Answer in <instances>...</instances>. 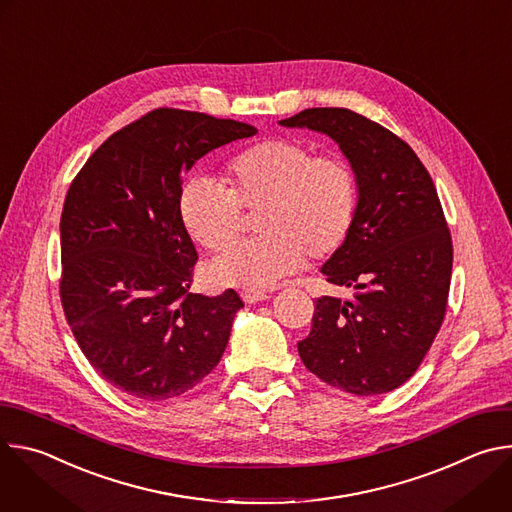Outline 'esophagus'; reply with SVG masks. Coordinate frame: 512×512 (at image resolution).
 Here are the masks:
<instances>
[{
	"label": "esophagus",
	"instance_id": "obj_1",
	"mask_svg": "<svg viewBox=\"0 0 512 512\" xmlns=\"http://www.w3.org/2000/svg\"><path fill=\"white\" fill-rule=\"evenodd\" d=\"M241 298H243V302H245V304H257V302H263V300H267L269 296H267V294H263V291L245 289V291H241Z\"/></svg>",
	"mask_w": 512,
	"mask_h": 512
}]
</instances>
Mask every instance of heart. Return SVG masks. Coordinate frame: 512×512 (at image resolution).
<instances>
[{"label": "heart", "mask_w": 512, "mask_h": 512, "mask_svg": "<svg viewBox=\"0 0 512 512\" xmlns=\"http://www.w3.org/2000/svg\"><path fill=\"white\" fill-rule=\"evenodd\" d=\"M227 186L190 178L178 196L186 233L208 251L237 243L259 216L255 241L216 257L208 275L216 285L271 287L306 263L332 259L348 241L356 208L354 168L336 152L314 154L306 141L269 137L237 152L227 164Z\"/></svg>", "instance_id": "1"}]
</instances>
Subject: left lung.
<instances>
[{
    "instance_id": "1",
    "label": "left lung",
    "mask_w": 512,
    "mask_h": 512,
    "mask_svg": "<svg viewBox=\"0 0 512 512\" xmlns=\"http://www.w3.org/2000/svg\"><path fill=\"white\" fill-rule=\"evenodd\" d=\"M281 125L328 133L358 180L350 237L322 267L356 294L316 300L300 358L346 393H389L419 369L446 316L454 247L440 196L407 141L350 109H304Z\"/></svg>"
}]
</instances>
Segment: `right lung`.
Returning a JSON list of instances; mask_svg holds the SVG:
<instances>
[{"label": "right lung", "mask_w": 512, "mask_h": 512, "mask_svg": "<svg viewBox=\"0 0 512 512\" xmlns=\"http://www.w3.org/2000/svg\"><path fill=\"white\" fill-rule=\"evenodd\" d=\"M257 129L160 107L107 137L72 180L60 216L58 281L66 322L93 369L119 391L164 401L221 360L235 289L192 294L196 247L182 227V174Z\"/></svg>", "instance_id": "add662e5"}]
</instances>
